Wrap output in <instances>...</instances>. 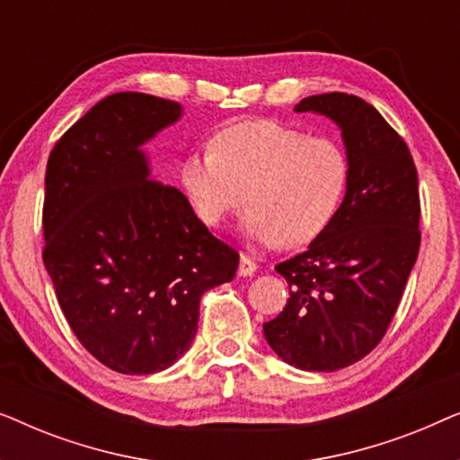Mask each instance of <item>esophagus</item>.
<instances>
[{"label": "esophagus", "instance_id": "esophagus-1", "mask_svg": "<svg viewBox=\"0 0 460 460\" xmlns=\"http://www.w3.org/2000/svg\"><path fill=\"white\" fill-rule=\"evenodd\" d=\"M257 270V263L247 255H241V263H238V276H253Z\"/></svg>", "mask_w": 460, "mask_h": 460}]
</instances>
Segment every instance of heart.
Segmentation results:
<instances>
[{
    "label": "heart",
    "mask_w": 460,
    "mask_h": 460,
    "mask_svg": "<svg viewBox=\"0 0 460 460\" xmlns=\"http://www.w3.org/2000/svg\"><path fill=\"white\" fill-rule=\"evenodd\" d=\"M180 181L209 228L222 226L244 199V234L295 249L318 238L335 217L348 190L349 161L329 137H310L279 121H247L188 155Z\"/></svg>",
    "instance_id": "1"
}]
</instances>
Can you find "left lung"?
<instances>
[{"instance_id":"left-lung-1","label":"left lung","mask_w":460,"mask_h":460,"mask_svg":"<svg viewBox=\"0 0 460 460\" xmlns=\"http://www.w3.org/2000/svg\"><path fill=\"white\" fill-rule=\"evenodd\" d=\"M295 111L341 128L349 181L323 234L276 266L291 297L263 335L291 367L332 373L370 354L395 316L420 247L419 178L406 142L362 98L320 93Z\"/></svg>"}]
</instances>
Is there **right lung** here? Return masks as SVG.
I'll list each match as a JSON object with an SVG mask.
<instances>
[{
  "mask_svg": "<svg viewBox=\"0 0 460 460\" xmlns=\"http://www.w3.org/2000/svg\"><path fill=\"white\" fill-rule=\"evenodd\" d=\"M180 115L173 100L112 93L48 159L43 263L79 343L123 375L172 367L197 335L203 293L238 268L184 194L150 180L140 146Z\"/></svg>",
  "mask_w": 460,
  "mask_h": 460,
  "instance_id": "1",
  "label": "right lung"
}]
</instances>
